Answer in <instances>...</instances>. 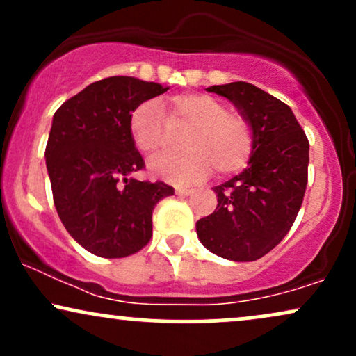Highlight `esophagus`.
<instances>
[{"label":"esophagus","mask_w":356,"mask_h":356,"mask_svg":"<svg viewBox=\"0 0 356 356\" xmlns=\"http://www.w3.org/2000/svg\"><path fill=\"white\" fill-rule=\"evenodd\" d=\"M192 189H187V187H175V194L177 195H191L192 194Z\"/></svg>","instance_id":"obj_1"}]
</instances>
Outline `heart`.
I'll return each mask as SVG.
<instances>
[{
	"label": "heart",
	"mask_w": 356,
	"mask_h": 356,
	"mask_svg": "<svg viewBox=\"0 0 356 356\" xmlns=\"http://www.w3.org/2000/svg\"><path fill=\"white\" fill-rule=\"evenodd\" d=\"M169 122L187 125L184 155H161L149 162V172L175 186L206 181L218 167L220 174L238 172L252 152V130L239 113L227 112L224 102L206 93H186L169 102ZM130 136L140 152L152 155L164 144L167 122L162 107L149 100L134 108Z\"/></svg>",
	"instance_id": "b5f03b06"
}]
</instances>
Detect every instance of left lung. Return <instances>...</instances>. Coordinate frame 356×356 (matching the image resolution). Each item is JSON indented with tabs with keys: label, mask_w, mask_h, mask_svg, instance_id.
<instances>
[{
	"label": "left lung",
	"mask_w": 356,
	"mask_h": 356,
	"mask_svg": "<svg viewBox=\"0 0 356 356\" xmlns=\"http://www.w3.org/2000/svg\"><path fill=\"white\" fill-rule=\"evenodd\" d=\"M206 90L226 97L249 122L252 152L243 172L214 187L218 207L195 231L204 248L224 259L256 261L295 222L308 184V138L288 105L248 81Z\"/></svg>",
	"instance_id": "obj_1"
}]
</instances>
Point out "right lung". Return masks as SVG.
<instances>
[{"label":"right lung","instance_id":"right-lung-1","mask_svg":"<svg viewBox=\"0 0 356 356\" xmlns=\"http://www.w3.org/2000/svg\"><path fill=\"white\" fill-rule=\"evenodd\" d=\"M169 90L134 76L93 81L53 115L47 169L65 229L100 257L140 251L152 236V211L174 194L164 182L132 177L144 159L130 136L134 108Z\"/></svg>","mask_w":356,"mask_h":356}]
</instances>
